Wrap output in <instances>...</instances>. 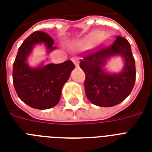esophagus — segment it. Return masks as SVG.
Listing matches in <instances>:
<instances>
[{
  "instance_id": "34e87169",
  "label": "esophagus",
  "mask_w": 152,
  "mask_h": 152,
  "mask_svg": "<svg viewBox=\"0 0 152 152\" xmlns=\"http://www.w3.org/2000/svg\"><path fill=\"white\" fill-rule=\"evenodd\" d=\"M72 61H73V63L75 64H76V66L77 67V68H79V61H78V58L76 57H72Z\"/></svg>"
}]
</instances>
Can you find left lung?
Listing matches in <instances>:
<instances>
[{"instance_id": "1", "label": "left lung", "mask_w": 152, "mask_h": 152, "mask_svg": "<svg viewBox=\"0 0 152 152\" xmlns=\"http://www.w3.org/2000/svg\"><path fill=\"white\" fill-rule=\"evenodd\" d=\"M121 56L124 64L121 71L114 73L106 69L113 57ZM85 72L84 82L88 100L101 107H111L130 95L136 80V65L129 42L118 36L110 44L96 52L85 55L80 63Z\"/></svg>"}]
</instances>
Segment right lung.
Returning a JSON list of instances; mask_svg holds the SVG:
<instances>
[{
	"mask_svg": "<svg viewBox=\"0 0 152 152\" xmlns=\"http://www.w3.org/2000/svg\"><path fill=\"white\" fill-rule=\"evenodd\" d=\"M37 45H43L47 54L56 49L52 38L45 32L32 33L18 50L13 64V84L24 103L32 108L46 110L59 102L63 86L75 65L71 61H66L61 64L42 62L37 66H30L28 58Z\"/></svg>",
	"mask_w": 152,
	"mask_h": 152,
	"instance_id": "right-lung-1",
	"label": "right lung"
}]
</instances>
